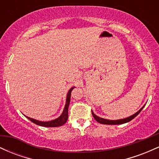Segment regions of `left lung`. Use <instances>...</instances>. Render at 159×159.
Here are the masks:
<instances>
[{
    "mask_svg": "<svg viewBox=\"0 0 159 159\" xmlns=\"http://www.w3.org/2000/svg\"><path fill=\"white\" fill-rule=\"evenodd\" d=\"M143 107L144 106L142 107L141 108H140V110L138 111V112H136L134 114H133V115H132V116H129V117H127V118H125V119H121V120H106V119H103V118H101V117H99V116H96V115L93 112V111H92V114H93V116L94 119L96 120L98 123H99L101 124H105V125H120V124H123V123H128V122L131 121V120L134 119L135 116H137L138 114H139V113L142 111V109L143 108Z\"/></svg>",
    "mask_w": 159,
    "mask_h": 159,
    "instance_id": "8db88e82",
    "label": "left lung"
}]
</instances>
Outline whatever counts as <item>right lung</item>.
Listing matches in <instances>:
<instances>
[{
	"mask_svg": "<svg viewBox=\"0 0 159 159\" xmlns=\"http://www.w3.org/2000/svg\"><path fill=\"white\" fill-rule=\"evenodd\" d=\"M75 87H72L70 90H69L68 93H67L66 96V105L64 107V109H63V113L61 116L58 118H57L55 120H51V121L48 122H43V121H39V120H36L34 119H32V118L28 117V116H26L27 119H29L30 121L33 122L34 123L36 124V125H40V126H44V127H57V126H61L63 124L66 123V122L68 120V108L69 102H70V98H71V92L73 90Z\"/></svg>",
	"mask_w": 159,
	"mask_h": 159,
	"instance_id": "obj_1",
	"label": "right lung"
}]
</instances>
